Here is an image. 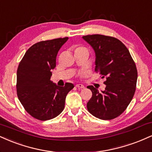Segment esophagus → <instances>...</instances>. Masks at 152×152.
I'll use <instances>...</instances> for the list:
<instances>
[{
    "label": "esophagus",
    "instance_id": "1",
    "mask_svg": "<svg viewBox=\"0 0 152 152\" xmlns=\"http://www.w3.org/2000/svg\"><path fill=\"white\" fill-rule=\"evenodd\" d=\"M76 87H77L79 89H84L85 88V86L83 85H82V84H77V85H76Z\"/></svg>",
    "mask_w": 152,
    "mask_h": 152
}]
</instances>
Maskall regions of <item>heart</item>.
Here are the masks:
<instances>
[{
	"label": "heart",
	"instance_id": "obj_1",
	"mask_svg": "<svg viewBox=\"0 0 152 152\" xmlns=\"http://www.w3.org/2000/svg\"><path fill=\"white\" fill-rule=\"evenodd\" d=\"M77 49H85V50H87L86 48H84V47H78L77 48ZM77 49H76V50H77Z\"/></svg>",
	"mask_w": 152,
	"mask_h": 152
}]
</instances>
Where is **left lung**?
Returning a JSON list of instances; mask_svg holds the SVG:
<instances>
[{
    "mask_svg": "<svg viewBox=\"0 0 152 152\" xmlns=\"http://www.w3.org/2000/svg\"><path fill=\"white\" fill-rule=\"evenodd\" d=\"M83 38L95 52L94 71L106 79V87L102 92L92 85L87 86L92 92L87 110L103 120L115 119L124 112L134 94L137 80L135 62L129 50L116 37L96 34Z\"/></svg>",
    "mask_w": 152,
    "mask_h": 152,
    "instance_id": "8db88e82",
    "label": "left lung"
}]
</instances>
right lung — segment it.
<instances>
[{"mask_svg":"<svg viewBox=\"0 0 152 152\" xmlns=\"http://www.w3.org/2000/svg\"><path fill=\"white\" fill-rule=\"evenodd\" d=\"M67 40V37H60L34 44L18 67V97L26 111L39 120H48L60 115L65 107L66 96L74 87L72 83L59 87L50 81L57 55Z\"/></svg>","mask_w":152,"mask_h":152,"instance_id":"obj_1","label":"right lung"}]
</instances>
